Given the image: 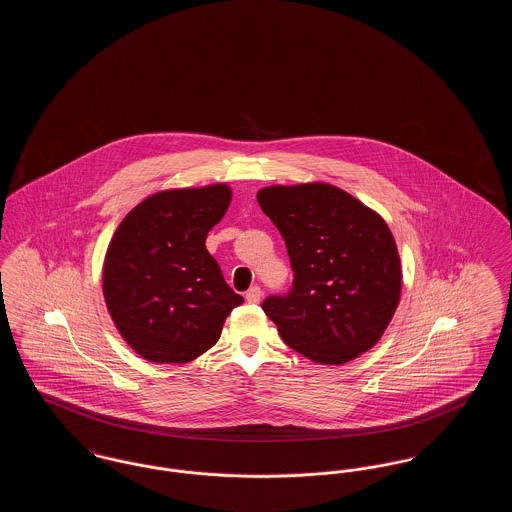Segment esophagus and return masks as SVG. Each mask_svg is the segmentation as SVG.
<instances>
[{
	"mask_svg": "<svg viewBox=\"0 0 512 512\" xmlns=\"http://www.w3.org/2000/svg\"><path fill=\"white\" fill-rule=\"evenodd\" d=\"M261 297H263V292H261V288H259V286H253L249 292L245 293L247 303H259V301H261Z\"/></svg>",
	"mask_w": 512,
	"mask_h": 512,
	"instance_id": "34e87169",
	"label": "esophagus"
}]
</instances>
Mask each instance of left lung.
<instances>
[{
	"instance_id": "obj_1",
	"label": "left lung",
	"mask_w": 512,
	"mask_h": 512,
	"mask_svg": "<svg viewBox=\"0 0 512 512\" xmlns=\"http://www.w3.org/2000/svg\"><path fill=\"white\" fill-rule=\"evenodd\" d=\"M257 201L282 234L293 288L263 311L293 351L343 365L372 349L401 297V259L386 220L326 182L268 186Z\"/></svg>"
}]
</instances>
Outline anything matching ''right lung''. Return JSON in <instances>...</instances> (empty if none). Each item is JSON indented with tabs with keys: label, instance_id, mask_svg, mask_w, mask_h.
<instances>
[{
	"label": "right lung",
	"instance_id": "add662e5",
	"mask_svg": "<svg viewBox=\"0 0 512 512\" xmlns=\"http://www.w3.org/2000/svg\"><path fill=\"white\" fill-rule=\"evenodd\" d=\"M230 199L224 182L157 192L122 219L109 242L101 276L107 311L122 340L149 363L194 361L244 303L205 247Z\"/></svg>",
	"mask_w": 512,
	"mask_h": 512
}]
</instances>
